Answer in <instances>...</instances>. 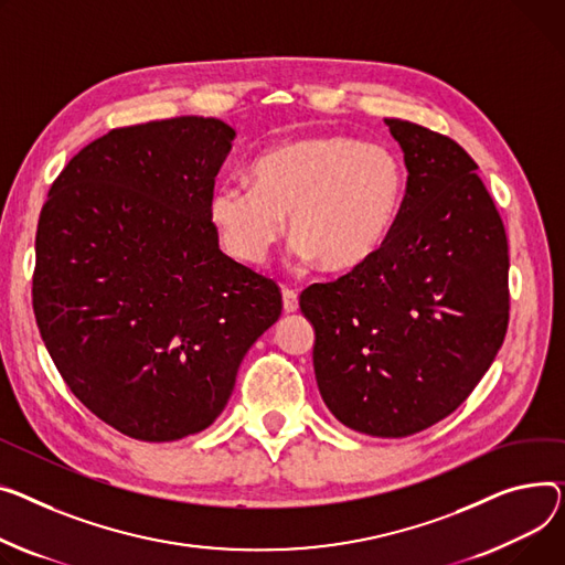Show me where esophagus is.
<instances>
[{"instance_id": "esophagus-1", "label": "esophagus", "mask_w": 565, "mask_h": 565, "mask_svg": "<svg viewBox=\"0 0 565 565\" xmlns=\"http://www.w3.org/2000/svg\"><path fill=\"white\" fill-rule=\"evenodd\" d=\"M281 297H284V311H286V313H297V309H299L297 295H295L290 288H284V290H281Z\"/></svg>"}]
</instances>
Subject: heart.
Here are the masks:
<instances>
[{
    "instance_id": "heart-1",
    "label": "heart",
    "mask_w": 565,
    "mask_h": 565,
    "mask_svg": "<svg viewBox=\"0 0 565 565\" xmlns=\"http://www.w3.org/2000/svg\"><path fill=\"white\" fill-rule=\"evenodd\" d=\"M252 183H220L209 217L222 245L258 266L286 232L297 254L348 275L388 241L404 200V168L391 149L341 134L284 140L252 166Z\"/></svg>"
}]
</instances>
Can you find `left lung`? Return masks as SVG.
I'll list each match as a JSON object with an SVG mask.
<instances>
[{"mask_svg":"<svg viewBox=\"0 0 565 565\" xmlns=\"http://www.w3.org/2000/svg\"><path fill=\"white\" fill-rule=\"evenodd\" d=\"M406 195L365 266L313 284L299 309L313 324V370L335 420L380 438L449 416L495 361L509 324L502 217L455 140L397 118Z\"/></svg>","mask_w":565,"mask_h":565,"instance_id":"left-lung-1","label":"left lung"}]
</instances>
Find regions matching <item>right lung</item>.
<instances>
[{"label": "right lung", "mask_w": 565, "mask_h": 565, "mask_svg": "<svg viewBox=\"0 0 565 565\" xmlns=\"http://www.w3.org/2000/svg\"><path fill=\"white\" fill-rule=\"evenodd\" d=\"M234 138L198 116L113 129L63 168L38 220L43 343L82 404L138 440L206 429L281 316L277 284L222 254L209 217Z\"/></svg>", "instance_id": "1"}]
</instances>
